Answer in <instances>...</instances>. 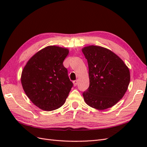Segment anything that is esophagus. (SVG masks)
<instances>
[{
  "label": "esophagus",
  "mask_w": 147,
  "mask_h": 147,
  "mask_svg": "<svg viewBox=\"0 0 147 147\" xmlns=\"http://www.w3.org/2000/svg\"><path fill=\"white\" fill-rule=\"evenodd\" d=\"M73 83H74V86H76L77 85V84H78V81L77 80H74L73 82Z\"/></svg>",
  "instance_id": "34e87169"
}]
</instances>
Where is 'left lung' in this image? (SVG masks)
Segmentation results:
<instances>
[{"label":"left lung","instance_id":"1","mask_svg":"<svg viewBox=\"0 0 147 147\" xmlns=\"http://www.w3.org/2000/svg\"><path fill=\"white\" fill-rule=\"evenodd\" d=\"M88 61L90 86L83 93L86 103L97 110L112 107L122 99L130 82L129 70L123 60L104 47L82 49Z\"/></svg>","mask_w":147,"mask_h":147}]
</instances>
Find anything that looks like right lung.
Instances as JSON below:
<instances>
[{
    "label": "right lung",
    "instance_id": "obj_1",
    "mask_svg": "<svg viewBox=\"0 0 147 147\" xmlns=\"http://www.w3.org/2000/svg\"><path fill=\"white\" fill-rule=\"evenodd\" d=\"M69 52L67 48L47 47L31 57L22 71L21 80L26 94L43 110L61 107L73 86L63 65Z\"/></svg>",
    "mask_w": 147,
    "mask_h": 147
}]
</instances>
